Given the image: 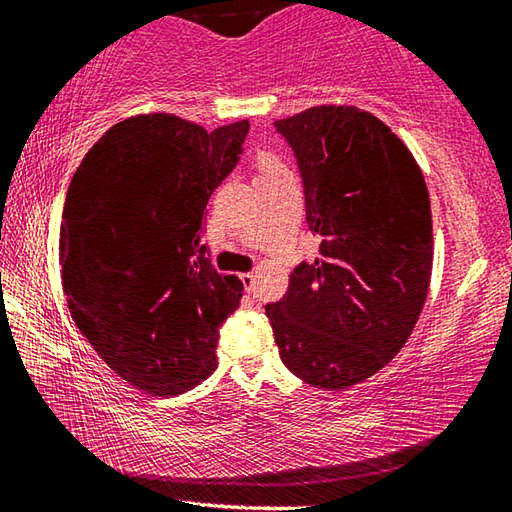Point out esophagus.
Segmentation results:
<instances>
[{
  "instance_id": "34e87169",
  "label": "esophagus",
  "mask_w": 512,
  "mask_h": 512,
  "mask_svg": "<svg viewBox=\"0 0 512 512\" xmlns=\"http://www.w3.org/2000/svg\"><path fill=\"white\" fill-rule=\"evenodd\" d=\"M241 282H244V289L248 293H253L255 284H257V275L255 273H241Z\"/></svg>"
}]
</instances>
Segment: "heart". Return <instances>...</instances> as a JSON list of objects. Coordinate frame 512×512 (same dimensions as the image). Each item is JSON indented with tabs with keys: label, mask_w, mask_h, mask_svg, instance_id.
Wrapping results in <instances>:
<instances>
[{
	"label": "heart",
	"mask_w": 512,
	"mask_h": 512,
	"mask_svg": "<svg viewBox=\"0 0 512 512\" xmlns=\"http://www.w3.org/2000/svg\"><path fill=\"white\" fill-rule=\"evenodd\" d=\"M257 164H259V169H262V173L264 171H275V169H284V162L277 158L275 153H271V151H264L262 155H259L257 158Z\"/></svg>",
	"instance_id": "1"
}]
</instances>
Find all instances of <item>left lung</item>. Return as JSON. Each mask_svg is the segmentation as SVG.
Listing matches in <instances>:
<instances>
[{"instance_id": "1", "label": "left lung", "mask_w": 512, "mask_h": 512, "mask_svg": "<svg viewBox=\"0 0 512 512\" xmlns=\"http://www.w3.org/2000/svg\"><path fill=\"white\" fill-rule=\"evenodd\" d=\"M275 128L296 151L320 248L266 316L284 366L341 391L384 368L418 323L433 264L427 183L409 146L357 106H316Z\"/></svg>"}]
</instances>
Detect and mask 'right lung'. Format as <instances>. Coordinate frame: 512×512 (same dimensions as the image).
I'll return each mask as SVG.
<instances>
[{
	"label": "right lung",
	"instance_id": "add662e5",
	"mask_svg": "<svg viewBox=\"0 0 512 512\" xmlns=\"http://www.w3.org/2000/svg\"><path fill=\"white\" fill-rule=\"evenodd\" d=\"M248 119L205 131L171 112L126 117L69 183L58 262L69 314L94 352L144 393L171 397L216 370L219 327L244 296L203 246L214 187Z\"/></svg>",
	"mask_w": 512,
	"mask_h": 512
}]
</instances>
